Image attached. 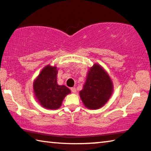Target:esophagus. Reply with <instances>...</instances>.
I'll use <instances>...</instances> for the list:
<instances>
[{
  "mask_svg": "<svg viewBox=\"0 0 151 151\" xmlns=\"http://www.w3.org/2000/svg\"><path fill=\"white\" fill-rule=\"evenodd\" d=\"M71 91L73 93H76V87H72V88H71Z\"/></svg>",
  "mask_w": 151,
  "mask_h": 151,
  "instance_id": "esophagus-1",
  "label": "esophagus"
}]
</instances>
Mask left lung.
<instances>
[{
	"label": "left lung",
	"instance_id": "obj_1",
	"mask_svg": "<svg viewBox=\"0 0 151 151\" xmlns=\"http://www.w3.org/2000/svg\"><path fill=\"white\" fill-rule=\"evenodd\" d=\"M113 91V82L109 74L101 65L95 63L88 69L80 97L85 107L97 110L108 102Z\"/></svg>",
	"mask_w": 151,
	"mask_h": 151
}]
</instances>
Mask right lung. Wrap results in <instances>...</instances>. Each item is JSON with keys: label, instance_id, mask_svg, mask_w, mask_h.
<instances>
[{"label": "right lung", "instance_id": "1", "mask_svg": "<svg viewBox=\"0 0 151 151\" xmlns=\"http://www.w3.org/2000/svg\"><path fill=\"white\" fill-rule=\"evenodd\" d=\"M58 69L55 65L43 67L33 82L35 97L39 104L49 110H57L65 97L71 93L69 88L57 83Z\"/></svg>", "mask_w": 151, "mask_h": 151}]
</instances>
